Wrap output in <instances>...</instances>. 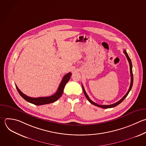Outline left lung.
<instances>
[{
    "label": "left lung",
    "instance_id": "obj_1",
    "mask_svg": "<svg viewBox=\"0 0 146 146\" xmlns=\"http://www.w3.org/2000/svg\"><path fill=\"white\" fill-rule=\"evenodd\" d=\"M123 52H124V54L125 55V56H126V57H127V60H128V62H129V68H130V74H131V84H130V86H129V89H128L127 92L126 93V94H125L120 100H119L118 102H117L115 103H113V104H110V105H99V104L95 103V102H92V101L89 98L88 96L87 95V94H86V91H85V90H84V87H83V86L82 85V88H83V92H84V95H85L86 98L87 99V100H88L91 104H94V105H95V106H97V107H100V108H112V107H116V106H117L118 104H119L120 103H121V102H123V100L127 97V96L128 95V93L129 92L130 90H131V88H132V84H133V74H132V65L131 60L129 57L128 56V54H127V52H126V51H125V50H123Z\"/></svg>",
    "mask_w": 146,
    "mask_h": 146
}]
</instances>
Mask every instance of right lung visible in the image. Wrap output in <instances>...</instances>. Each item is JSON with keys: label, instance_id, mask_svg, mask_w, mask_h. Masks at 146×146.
Wrapping results in <instances>:
<instances>
[{"label": "right lung", "instance_id": "1", "mask_svg": "<svg viewBox=\"0 0 146 146\" xmlns=\"http://www.w3.org/2000/svg\"><path fill=\"white\" fill-rule=\"evenodd\" d=\"M71 73L69 72L67 74L64 76L63 77L61 83H60L59 87L58 88L57 91L56 92L55 94H54L53 95L50 96H47V97H39V98H31L30 96H28L24 94L16 86V88L19 92V94L21 95V96L25 99L26 101H27L29 103H31L32 104H34L36 106H40V105H43V104H47L49 103H53L55 101H56L59 98L62 96L63 92V90L64 88V86L68 82V81L70 80V77L71 76Z\"/></svg>", "mask_w": 146, "mask_h": 146}]
</instances>
